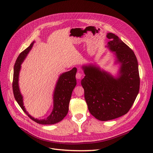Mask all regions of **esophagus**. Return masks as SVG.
Segmentation results:
<instances>
[{
  "instance_id": "obj_1",
  "label": "esophagus",
  "mask_w": 153,
  "mask_h": 153,
  "mask_svg": "<svg viewBox=\"0 0 153 153\" xmlns=\"http://www.w3.org/2000/svg\"><path fill=\"white\" fill-rule=\"evenodd\" d=\"M76 78L77 79H81L82 78V74L81 73V72H78L76 74Z\"/></svg>"
}]
</instances>
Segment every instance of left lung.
Masks as SVG:
<instances>
[{"mask_svg":"<svg viewBox=\"0 0 153 153\" xmlns=\"http://www.w3.org/2000/svg\"><path fill=\"white\" fill-rule=\"evenodd\" d=\"M106 46L119 64L117 76L94 64L82 66L85 77L81 85L88 109L95 118L108 121L125 115L140 90L138 63L134 52L114 33H107Z\"/></svg>","mask_w":153,"mask_h":153,"instance_id":"obj_1","label":"left lung"}]
</instances>
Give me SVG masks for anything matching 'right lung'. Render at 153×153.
<instances>
[{
  "label": "right lung",
  "instance_id": "add662e5",
  "mask_svg": "<svg viewBox=\"0 0 153 153\" xmlns=\"http://www.w3.org/2000/svg\"><path fill=\"white\" fill-rule=\"evenodd\" d=\"M34 43L35 41L19 54L16 60L13 68L12 84L13 95L16 101L17 102L21 108L32 120L42 125H53L61 121L68 114L72 92L77 84L76 79L77 69L74 68L69 71L64 72L59 76L53 92V108L51 114L46 118L42 120L35 118L28 114L25 106L23 105V97L20 92L19 84L21 65L27 58Z\"/></svg>",
  "mask_w": 153,
  "mask_h": 153
}]
</instances>
